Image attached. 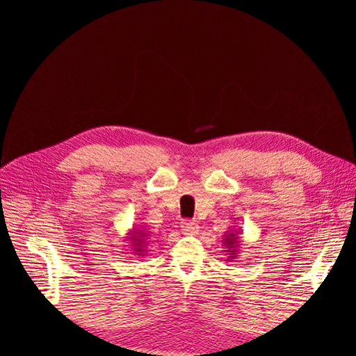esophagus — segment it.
Returning a JSON list of instances; mask_svg holds the SVG:
<instances>
[{
	"instance_id": "1",
	"label": "esophagus",
	"mask_w": 356,
	"mask_h": 356,
	"mask_svg": "<svg viewBox=\"0 0 356 356\" xmlns=\"http://www.w3.org/2000/svg\"><path fill=\"white\" fill-rule=\"evenodd\" d=\"M181 232L184 234H196L197 230H199V225L196 221H191V220H182L181 224Z\"/></svg>"
}]
</instances>
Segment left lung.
I'll return each mask as SVG.
<instances>
[{
  "instance_id": "obj_1",
  "label": "left lung",
  "mask_w": 356,
  "mask_h": 356,
  "mask_svg": "<svg viewBox=\"0 0 356 356\" xmlns=\"http://www.w3.org/2000/svg\"><path fill=\"white\" fill-rule=\"evenodd\" d=\"M241 232L238 230H232L225 233L222 236V246H224V252L227 255L225 261H234V258H238L239 255V248H241V238H239Z\"/></svg>"
}]
</instances>
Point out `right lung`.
<instances>
[{
	"mask_svg": "<svg viewBox=\"0 0 356 356\" xmlns=\"http://www.w3.org/2000/svg\"><path fill=\"white\" fill-rule=\"evenodd\" d=\"M127 243L131 245V251L132 254L143 257L147 254V246H148V234L145 233V229L139 227V229H132L127 233Z\"/></svg>",
	"mask_w": 356,
	"mask_h": 356,
	"instance_id": "right-lung-1",
	"label": "right lung"
}]
</instances>
